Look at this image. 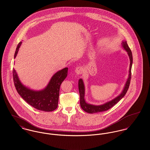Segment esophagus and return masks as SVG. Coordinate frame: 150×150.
I'll use <instances>...</instances> for the list:
<instances>
[{
    "mask_svg": "<svg viewBox=\"0 0 150 150\" xmlns=\"http://www.w3.org/2000/svg\"><path fill=\"white\" fill-rule=\"evenodd\" d=\"M75 71L77 73V74H78V75L81 74L82 73V71H83V68L81 67H78L76 68Z\"/></svg>",
    "mask_w": 150,
    "mask_h": 150,
    "instance_id": "34e87169",
    "label": "esophagus"
}]
</instances>
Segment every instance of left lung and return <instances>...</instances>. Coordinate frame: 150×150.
Returning a JSON list of instances; mask_svg holds the SVG:
<instances>
[{
  "label": "left lung",
  "instance_id": "8db88e82",
  "mask_svg": "<svg viewBox=\"0 0 150 150\" xmlns=\"http://www.w3.org/2000/svg\"><path fill=\"white\" fill-rule=\"evenodd\" d=\"M122 46L124 48V49L127 52V54L129 56V58L130 60V69H129V77L127 79V81L125 84V86L124 88L123 91L122 93L116 97L115 99H113L109 102L106 103L104 104L100 105H91L90 104H87L85 102L84 99L85 96V86L83 85V82L82 79H79V89L80 95V105L82 110L89 113H98L100 112H104L105 110H108L112 108L113 106H114L117 103L125 96L126 94L127 91L128 90V88L129 87L130 80H131V76H132V67L133 64V56L132 52L130 50V48L129 47L128 45L127 44V42L125 41L124 42H122Z\"/></svg>",
  "mask_w": 150,
  "mask_h": 150
}]
</instances>
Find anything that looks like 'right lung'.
Instances as JSON below:
<instances>
[{
	"label": "right lung",
	"instance_id": "add662e5",
	"mask_svg": "<svg viewBox=\"0 0 150 150\" xmlns=\"http://www.w3.org/2000/svg\"><path fill=\"white\" fill-rule=\"evenodd\" d=\"M20 42L16 48L14 57H16L21 45ZM68 75V68L57 71L51 79L47 86L39 91L31 90L24 86L19 81L16 71L13 69V78L16 90L26 102L34 108L45 112H51L57 107L60 87Z\"/></svg>",
	"mask_w": 150,
	"mask_h": 150
}]
</instances>
